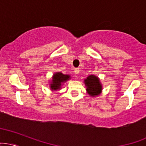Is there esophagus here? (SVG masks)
<instances>
[{
    "mask_svg": "<svg viewBox=\"0 0 146 146\" xmlns=\"http://www.w3.org/2000/svg\"><path fill=\"white\" fill-rule=\"evenodd\" d=\"M74 72H75V73H76V74H78V73H80V69L78 68H76L74 69Z\"/></svg>",
    "mask_w": 146,
    "mask_h": 146,
    "instance_id": "34e87169",
    "label": "esophagus"
}]
</instances>
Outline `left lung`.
Segmentation results:
<instances>
[{"mask_svg": "<svg viewBox=\"0 0 146 146\" xmlns=\"http://www.w3.org/2000/svg\"><path fill=\"white\" fill-rule=\"evenodd\" d=\"M86 86V91L91 96H98L100 94L102 90V86L99 79L94 76H90L84 80Z\"/></svg>", "mask_w": 146, "mask_h": 146, "instance_id": "left-lung-1", "label": "left lung"}]
</instances>
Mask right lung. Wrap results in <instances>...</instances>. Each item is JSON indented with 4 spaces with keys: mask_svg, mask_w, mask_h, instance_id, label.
<instances>
[{
    "mask_svg": "<svg viewBox=\"0 0 146 146\" xmlns=\"http://www.w3.org/2000/svg\"><path fill=\"white\" fill-rule=\"evenodd\" d=\"M70 78V76L68 75H64L62 73H55L52 78V84H50V88L52 90H57L60 89L62 83L63 82L68 80Z\"/></svg>",
    "mask_w": 146,
    "mask_h": 146,
    "instance_id": "obj_1",
    "label": "right lung"
}]
</instances>
